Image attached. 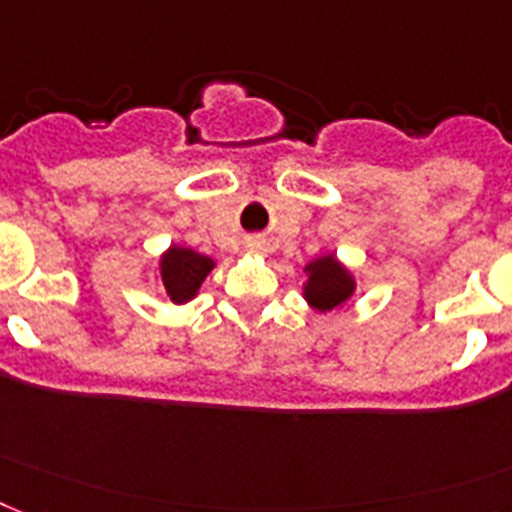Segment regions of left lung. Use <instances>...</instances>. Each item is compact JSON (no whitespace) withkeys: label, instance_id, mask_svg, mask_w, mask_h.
I'll use <instances>...</instances> for the list:
<instances>
[{"label":"left lung","instance_id":"1","mask_svg":"<svg viewBox=\"0 0 512 512\" xmlns=\"http://www.w3.org/2000/svg\"><path fill=\"white\" fill-rule=\"evenodd\" d=\"M307 283H304V299L317 312H333L343 307L354 294L356 283L349 270L336 260V255H322L304 268Z\"/></svg>","mask_w":512,"mask_h":512}]
</instances>
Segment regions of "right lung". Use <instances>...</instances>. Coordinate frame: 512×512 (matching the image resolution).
<instances>
[{
    "instance_id": "1",
    "label": "right lung",
    "mask_w": 512,
    "mask_h": 512,
    "mask_svg": "<svg viewBox=\"0 0 512 512\" xmlns=\"http://www.w3.org/2000/svg\"><path fill=\"white\" fill-rule=\"evenodd\" d=\"M213 268H216L213 257L200 255V252L190 247H179V244H171L163 252L161 263H158L161 286L174 304H184L195 299L197 291H200V286H203V281Z\"/></svg>"
}]
</instances>
